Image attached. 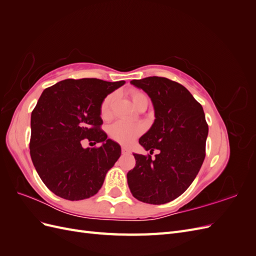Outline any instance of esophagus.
<instances>
[{"label":"esophagus","mask_w":256,"mask_h":256,"mask_svg":"<svg viewBox=\"0 0 256 256\" xmlns=\"http://www.w3.org/2000/svg\"><path fill=\"white\" fill-rule=\"evenodd\" d=\"M122 154H130V150H129V148H127V147H122Z\"/></svg>","instance_id":"1"}]
</instances>
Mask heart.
<instances>
[{"mask_svg":"<svg viewBox=\"0 0 256 256\" xmlns=\"http://www.w3.org/2000/svg\"><path fill=\"white\" fill-rule=\"evenodd\" d=\"M131 99H132V102L136 106V104L141 100L142 98H145L146 96L141 92L132 90L130 92ZM116 98V94L108 95L102 104L100 106V114H102V118L104 120H108L111 118L112 114V104ZM142 134V127L138 124L130 122L126 120H118L110 126L109 128V134L113 138L114 141L118 142L124 145H129L132 143L136 138Z\"/></svg>","mask_w":256,"mask_h":256,"instance_id":"obj_1","label":"heart"}]
</instances>
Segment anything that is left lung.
<instances>
[{
    "mask_svg": "<svg viewBox=\"0 0 256 256\" xmlns=\"http://www.w3.org/2000/svg\"><path fill=\"white\" fill-rule=\"evenodd\" d=\"M150 98L154 120L138 143L152 159L134 154L127 180L132 196L147 204L171 202L188 189L205 159L208 125L203 108L182 84L161 76L130 82Z\"/></svg>",
    "mask_w": 256,
    "mask_h": 256,
    "instance_id": "obj_1",
    "label": "left lung"
}]
</instances>
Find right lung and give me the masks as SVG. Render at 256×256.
<instances>
[{"label":"right lung","mask_w":256,"mask_h":256,"mask_svg":"<svg viewBox=\"0 0 256 256\" xmlns=\"http://www.w3.org/2000/svg\"><path fill=\"white\" fill-rule=\"evenodd\" d=\"M125 84L67 79L46 88L30 115V152L44 184L69 200L88 198L102 188L120 146L100 129L104 99ZM102 142L83 149L82 141Z\"/></svg>","instance_id":"obj_1"}]
</instances>
